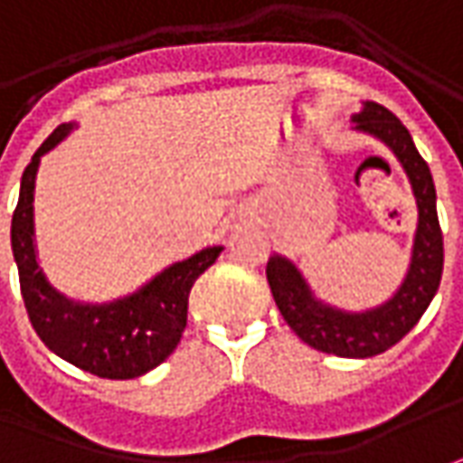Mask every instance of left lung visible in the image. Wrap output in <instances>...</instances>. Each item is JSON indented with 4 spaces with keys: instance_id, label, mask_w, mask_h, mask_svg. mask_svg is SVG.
<instances>
[{
    "instance_id": "left-lung-1",
    "label": "left lung",
    "mask_w": 463,
    "mask_h": 463,
    "mask_svg": "<svg viewBox=\"0 0 463 463\" xmlns=\"http://www.w3.org/2000/svg\"><path fill=\"white\" fill-rule=\"evenodd\" d=\"M352 121L357 131L373 134L388 144L403 165L416 194L418 228L405 281L383 307L352 314L335 309L314 297L304 276L286 258H269L266 279L286 324L309 347L337 357H373L398 345L416 326L423 311L429 309L430 298L436 297L441 284L443 235L436 213V187L430 169L418 154L401 118L380 103H364L363 111L354 113Z\"/></svg>"
}]
</instances>
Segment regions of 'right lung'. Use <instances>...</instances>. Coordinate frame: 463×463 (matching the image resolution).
Listing matches in <instances>:
<instances>
[{"mask_svg": "<svg viewBox=\"0 0 463 463\" xmlns=\"http://www.w3.org/2000/svg\"><path fill=\"white\" fill-rule=\"evenodd\" d=\"M73 124L58 126L22 175L20 200L12 215V253L20 271L24 309L37 337L58 357L90 375L131 380L162 364L175 352L187 326V301L194 281L218 260L213 245L169 266L131 297L111 304H80L52 288L34 253V175L40 156L50 152Z\"/></svg>", "mask_w": 463, "mask_h": 463, "instance_id": "right-lung-1", "label": "right lung"}]
</instances>
